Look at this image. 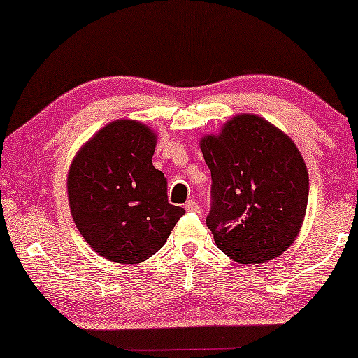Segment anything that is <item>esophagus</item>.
Returning a JSON list of instances; mask_svg holds the SVG:
<instances>
[{
    "mask_svg": "<svg viewBox=\"0 0 358 358\" xmlns=\"http://www.w3.org/2000/svg\"><path fill=\"white\" fill-rule=\"evenodd\" d=\"M184 208L187 210V212H200V205L197 203V200H189V202L184 205Z\"/></svg>",
    "mask_w": 358,
    "mask_h": 358,
    "instance_id": "34e87169",
    "label": "esophagus"
}]
</instances>
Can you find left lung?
<instances>
[{"label": "left lung", "instance_id": "1", "mask_svg": "<svg viewBox=\"0 0 358 358\" xmlns=\"http://www.w3.org/2000/svg\"><path fill=\"white\" fill-rule=\"evenodd\" d=\"M212 173L207 227L222 251L261 264L290 248L305 218L308 171L288 136L257 115H236L200 141Z\"/></svg>", "mask_w": 358, "mask_h": 358}]
</instances>
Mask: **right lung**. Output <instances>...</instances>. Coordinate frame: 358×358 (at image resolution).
<instances>
[{
	"mask_svg": "<svg viewBox=\"0 0 358 358\" xmlns=\"http://www.w3.org/2000/svg\"><path fill=\"white\" fill-rule=\"evenodd\" d=\"M156 136L134 120L112 122L78 151L68 174L73 220L102 257L138 264L164 246L185 213L168 200L153 166Z\"/></svg>",
	"mask_w": 358,
	"mask_h": 358,
	"instance_id": "right-lung-1",
	"label": "right lung"
}]
</instances>
